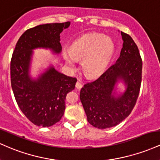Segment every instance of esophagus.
Here are the masks:
<instances>
[{"label":"esophagus","instance_id":"esophagus-1","mask_svg":"<svg viewBox=\"0 0 160 160\" xmlns=\"http://www.w3.org/2000/svg\"><path fill=\"white\" fill-rule=\"evenodd\" d=\"M75 87H76V88H77V89H80L82 88V87H83V85H82L81 82H80V80H78V81L77 82L76 86H75Z\"/></svg>","mask_w":160,"mask_h":160}]
</instances>
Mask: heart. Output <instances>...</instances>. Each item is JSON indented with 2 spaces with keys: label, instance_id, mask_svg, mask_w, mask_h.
I'll use <instances>...</instances> for the list:
<instances>
[{
  "label": "heart",
  "instance_id": "heart-1",
  "mask_svg": "<svg viewBox=\"0 0 160 160\" xmlns=\"http://www.w3.org/2000/svg\"><path fill=\"white\" fill-rule=\"evenodd\" d=\"M115 45L111 38L99 33L87 34L71 45L70 52H63V58L71 69H75L77 61H82L86 76L96 77L101 75L111 61Z\"/></svg>",
  "mask_w": 160,
  "mask_h": 160
}]
</instances>
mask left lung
<instances>
[{
  "label": "left lung",
  "instance_id": "obj_1",
  "mask_svg": "<svg viewBox=\"0 0 160 160\" xmlns=\"http://www.w3.org/2000/svg\"><path fill=\"white\" fill-rule=\"evenodd\" d=\"M123 45L116 63L80 90V99L89 123L99 129L114 127L130 115L139 95L142 60L129 35L121 32ZM122 82L124 90L118 83Z\"/></svg>",
  "mask_w": 160,
  "mask_h": 160
}]
</instances>
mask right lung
I'll list each match as a JSON object with an SVG mask.
<instances>
[{
	"instance_id": "obj_1",
	"label": "right lung",
	"mask_w": 160,
	"mask_h": 160,
	"mask_svg": "<svg viewBox=\"0 0 160 160\" xmlns=\"http://www.w3.org/2000/svg\"><path fill=\"white\" fill-rule=\"evenodd\" d=\"M70 25L71 22L47 23L28 29L19 38L12 56L10 79L16 101L26 117L37 126L50 127L61 120L67 93L74 89L77 79L58 71L52 63L32 77L33 51L48 49L53 54H60V34Z\"/></svg>"
}]
</instances>
